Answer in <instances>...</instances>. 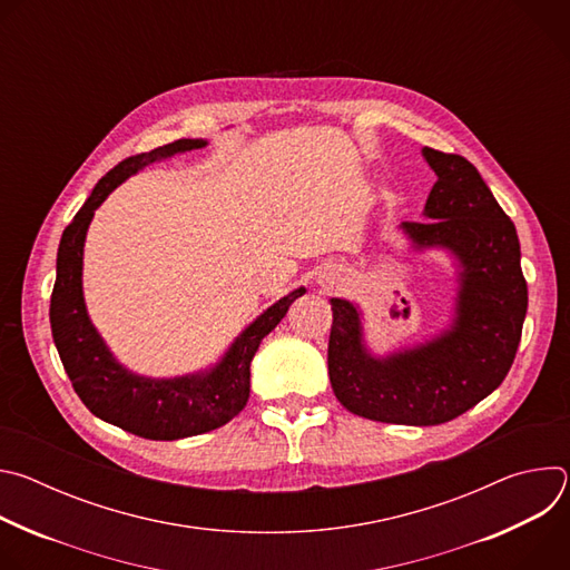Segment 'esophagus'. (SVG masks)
Wrapping results in <instances>:
<instances>
[{"label":"esophagus","instance_id":"esophagus-1","mask_svg":"<svg viewBox=\"0 0 570 570\" xmlns=\"http://www.w3.org/2000/svg\"><path fill=\"white\" fill-rule=\"evenodd\" d=\"M336 277H338V275H336L334 271H330V273H324V275L320 277V284H322V286H334V284H336Z\"/></svg>","mask_w":570,"mask_h":570}]
</instances>
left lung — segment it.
<instances>
[{
    "label": "left lung",
    "instance_id": "8db88e82",
    "mask_svg": "<svg viewBox=\"0 0 570 570\" xmlns=\"http://www.w3.org/2000/svg\"><path fill=\"white\" fill-rule=\"evenodd\" d=\"M438 176L424 223L396 229L415 255L442 250L455 293L444 327L429 338L376 354L365 338L356 302L332 297L330 381L336 399L358 417L435 426L466 413L508 376L528 311L521 246L514 223L462 155L424 146Z\"/></svg>",
    "mask_w": 570,
    "mask_h": 570
}]
</instances>
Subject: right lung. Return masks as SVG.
<instances>
[{"label": "right lung", "instance_id": "add662e5", "mask_svg": "<svg viewBox=\"0 0 570 570\" xmlns=\"http://www.w3.org/2000/svg\"><path fill=\"white\" fill-rule=\"evenodd\" d=\"M207 144L205 137L176 139L119 161L97 183L86 205L65 227L58 246L49 320L62 367L92 415L146 440L171 442L209 433L246 409L250 363L262 341L282 322L288 306L306 293L304 286L291 291L259 313L216 363L180 376L157 379L132 372L97 332L83 295V250L95 212L121 183L153 161L198 150Z\"/></svg>", "mask_w": 570, "mask_h": 570}]
</instances>
